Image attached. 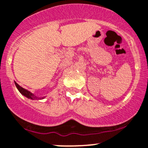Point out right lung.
Instances as JSON below:
<instances>
[{"label": "right lung", "mask_w": 148, "mask_h": 148, "mask_svg": "<svg viewBox=\"0 0 148 148\" xmlns=\"http://www.w3.org/2000/svg\"><path fill=\"white\" fill-rule=\"evenodd\" d=\"M15 86H16L17 88L18 89V91H19L20 92H21V94L23 95V96H26V97L28 98V99H32V100H35V99H36V100H37V99H43V98H45V97H43V98L37 97V96H35V95L32 94V93H31L30 91H27V90L25 89V88H23V87H21V86H20V85H18V84H17L15 82Z\"/></svg>", "instance_id": "obj_1"}]
</instances>
